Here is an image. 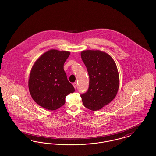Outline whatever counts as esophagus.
Instances as JSON below:
<instances>
[{"instance_id": "34e87169", "label": "esophagus", "mask_w": 156, "mask_h": 156, "mask_svg": "<svg viewBox=\"0 0 156 156\" xmlns=\"http://www.w3.org/2000/svg\"><path fill=\"white\" fill-rule=\"evenodd\" d=\"M73 86H74L75 89H76V87H77V83H76V82H74V83H73Z\"/></svg>"}]
</instances>
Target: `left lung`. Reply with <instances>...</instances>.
Masks as SVG:
<instances>
[{"label": "left lung", "instance_id": "obj_1", "mask_svg": "<svg viewBox=\"0 0 156 156\" xmlns=\"http://www.w3.org/2000/svg\"><path fill=\"white\" fill-rule=\"evenodd\" d=\"M89 78L88 90L81 95L85 107L95 111L102 109L115 98L119 89V76L111 57L98 50L81 52Z\"/></svg>", "mask_w": 156, "mask_h": 156}]
</instances>
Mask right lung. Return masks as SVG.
Wrapping results in <instances>:
<instances>
[{"mask_svg":"<svg viewBox=\"0 0 156 156\" xmlns=\"http://www.w3.org/2000/svg\"><path fill=\"white\" fill-rule=\"evenodd\" d=\"M70 52L51 50L37 59L30 72L29 88L33 100L45 109L54 111L63 106L66 97L74 92L64 70Z\"/></svg>","mask_w":156,"mask_h":156,"instance_id":"right-lung-1","label":"right lung"}]
</instances>
